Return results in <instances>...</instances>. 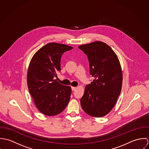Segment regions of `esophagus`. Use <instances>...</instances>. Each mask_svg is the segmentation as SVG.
Returning a JSON list of instances; mask_svg holds the SVG:
<instances>
[{
  "instance_id": "34e87169",
  "label": "esophagus",
  "mask_w": 149,
  "mask_h": 149,
  "mask_svg": "<svg viewBox=\"0 0 149 149\" xmlns=\"http://www.w3.org/2000/svg\"><path fill=\"white\" fill-rule=\"evenodd\" d=\"M71 88H72V91H75L76 89V87H74V86H71Z\"/></svg>"
}]
</instances>
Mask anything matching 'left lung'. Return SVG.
<instances>
[{"instance_id":"left-lung-1","label":"left lung","mask_w":149,"mask_h":149,"mask_svg":"<svg viewBox=\"0 0 149 149\" xmlns=\"http://www.w3.org/2000/svg\"><path fill=\"white\" fill-rule=\"evenodd\" d=\"M79 48L88 57L89 73L93 79L85 86L81 106L91 116H104L113 108L121 92L123 74L119 60L111 47L101 41Z\"/></svg>"}]
</instances>
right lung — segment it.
I'll use <instances>...</instances> for the list:
<instances>
[{
    "label": "right lung",
    "mask_w": 149,
    "mask_h": 149,
    "mask_svg": "<svg viewBox=\"0 0 149 149\" xmlns=\"http://www.w3.org/2000/svg\"><path fill=\"white\" fill-rule=\"evenodd\" d=\"M72 49L64 44L49 43L34 54L30 62L27 75L28 89L36 106L45 115L60 113L69 103L70 86L54 79L61 70L63 54Z\"/></svg>",
    "instance_id": "add662e5"
}]
</instances>
